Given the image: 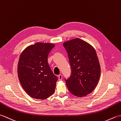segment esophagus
<instances>
[{
  "label": "esophagus",
  "instance_id": "esophagus-1",
  "mask_svg": "<svg viewBox=\"0 0 121 121\" xmlns=\"http://www.w3.org/2000/svg\"><path fill=\"white\" fill-rule=\"evenodd\" d=\"M58 79H59V81L62 80V75H61V74H60V75H58Z\"/></svg>",
  "mask_w": 121,
  "mask_h": 121
}]
</instances>
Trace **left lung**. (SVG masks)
<instances>
[{
	"label": "left lung",
	"mask_w": 121,
	"mask_h": 121,
	"mask_svg": "<svg viewBox=\"0 0 121 121\" xmlns=\"http://www.w3.org/2000/svg\"><path fill=\"white\" fill-rule=\"evenodd\" d=\"M68 52L71 74L65 79L69 91L82 97L91 93L99 80L101 69L95 48L85 41L75 38L63 43Z\"/></svg>",
	"instance_id": "8db88e82"
}]
</instances>
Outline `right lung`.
I'll return each mask as SVG.
<instances>
[{
  "label": "right lung",
  "mask_w": 121,
  "mask_h": 121,
  "mask_svg": "<svg viewBox=\"0 0 121 121\" xmlns=\"http://www.w3.org/2000/svg\"><path fill=\"white\" fill-rule=\"evenodd\" d=\"M55 46L36 43L27 47L20 56L18 78L23 88L33 98L45 99L55 92L58 78L48 63V56Z\"/></svg>",
  "instance_id": "right-lung-1"
}]
</instances>
